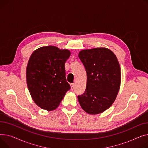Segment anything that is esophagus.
I'll list each match as a JSON object with an SVG mask.
<instances>
[{
  "mask_svg": "<svg viewBox=\"0 0 148 148\" xmlns=\"http://www.w3.org/2000/svg\"><path fill=\"white\" fill-rule=\"evenodd\" d=\"M74 87H75V84L74 83H72V84H71V90H73L74 89Z\"/></svg>",
  "mask_w": 148,
  "mask_h": 148,
  "instance_id": "34e87169",
  "label": "esophagus"
}]
</instances>
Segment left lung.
<instances>
[{
	"mask_svg": "<svg viewBox=\"0 0 148 148\" xmlns=\"http://www.w3.org/2000/svg\"><path fill=\"white\" fill-rule=\"evenodd\" d=\"M78 57L86 72L85 92L78 96L82 109L88 114H99L109 109L119 92L121 67L113 52L106 48L81 50Z\"/></svg>",
	"mask_w": 148,
	"mask_h": 148,
	"instance_id": "obj_1",
	"label": "left lung"
}]
</instances>
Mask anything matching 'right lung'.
I'll return each instance as SVG.
<instances>
[{
	"label": "right lung",
	"mask_w": 148,
	"mask_h": 148,
	"mask_svg": "<svg viewBox=\"0 0 148 148\" xmlns=\"http://www.w3.org/2000/svg\"><path fill=\"white\" fill-rule=\"evenodd\" d=\"M71 54L69 50L55 46L42 47L32 54L26 69V81L33 100L41 109H56L70 90L64 64Z\"/></svg>",
	"instance_id": "right-lung-1"
}]
</instances>
